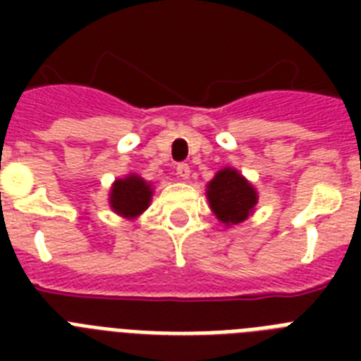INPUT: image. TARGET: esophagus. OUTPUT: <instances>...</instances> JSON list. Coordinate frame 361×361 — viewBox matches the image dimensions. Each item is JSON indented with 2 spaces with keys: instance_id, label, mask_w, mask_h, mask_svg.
Instances as JSON below:
<instances>
[{
  "instance_id": "34e87169",
  "label": "esophagus",
  "mask_w": 361,
  "mask_h": 361,
  "mask_svg": "<svg viewBox=\"0 0 361 361\" xmlns=\"http://www.w3.org/2000/svg\"><path fill=\"white\" fill-rule=\"evenodd\" d=\"M176 174H178V178H180V180H187V178H189V174H191L189 164H185V163L178 164V166H176Z\"/></svg>"
}]
</instances>
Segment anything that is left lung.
<instances>
[{
  "mask_svg": "<svg viewBox=\"0 0 361 361\" xmlns=\"http://www.w3.org/2000/svg\"><path fill=\"white\" fill-rule=\"evenodd\" d=\"M206 197L215 217L226 226L243 223L258 202L257 189L231 166L215 174L214 180L208 183Z\"/></svg>",
  "mask_w": 361,
  "mask_h": 361,
  "instance_id": "left-lung-1",
  "label": "left lung"
}]
</instances>
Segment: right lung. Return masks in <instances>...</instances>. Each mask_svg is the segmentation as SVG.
Returning a JSON list of instances; mask_svg holds the SVG:
<instances>
[{
	"instance_id": "add662e5",
	"label": "right lung",
	"mask_w": 361,
	"mask_h": 361,
	"mask_svg": "<svg viewBox=\"0 0 361 361\" xmlns=\"http://www.w3.org/2000/svg\"><path fill=\"white\" fill-rule=\"evenodd\" d=\"M152 183L136 174H129L114 181L110 189V208L125 219H135L146 212L152 202Z\"/></svg>"
}]
</instances>
